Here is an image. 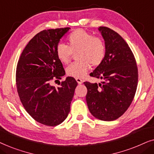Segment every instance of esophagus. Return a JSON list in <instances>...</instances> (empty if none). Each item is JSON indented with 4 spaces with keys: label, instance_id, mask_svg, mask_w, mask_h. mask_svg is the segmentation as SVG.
Instances as JSON below:
<instances>
[{
    "label": "esophagus",
    "instance_id": "obj_1",
    "mask_svg": "<svg viewBox=\"0 0 154 154\" xmlns=\"http://www.w3.org/2000/svg\"><path fill=\"white\" fill-rule=\"evenodd\" d=\"M75 80H76V81H77V83H79V84H82L83 83V81L82 79H79V78H77V79H75Z\"/></svg>",
    "mask_w": 154,
    "mask_h": 154
}]
</instances>
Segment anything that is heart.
Here are the masks:
<instances>
[{"instance_id":"obj_1","label":"heart","mask_w":154,"mask_h":154,"mask_svg":"<svg viewBox=\"0 0 154 154\" xmlns=\"http://www.w3.org/2000/svg\"><path fill=\"white\" fill-rule=\"evenodd\" d=\"M67 45L59 43L56 47V55L62 64L70 62L72 52L78 51L76 58L79 61L66 69L67 75L77 79L83 78L91 68V64L97 66L102 64L106 55L104 42L92 33L76 29L67 37Z\"/></svg>"}]
</instances>
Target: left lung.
Here are the masks:
<instances>
[{"mask_svg": "<svg viewBox=\"0 0 154 154\" xmlns=\"http://www.w3.org/2000/svg\"><path fill=\"white\" fill-rule=\"evenodd\" d=\"M106 45L102 64L90 73L103 81L99 84L85 82L86 102L91 114L104 121L119 119L127 111L135 94L138 70L134 54L119 33L100 26Z\"/></svg>", "mask_w": 154, "mask_h": 154, "instance_id": "1", "label": "left lung"}]
</instances>
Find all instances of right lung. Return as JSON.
Returning <instances> with one entry per match:
<instances>
[{
	"label": "right lung",
	"mask_w": 154,
	"mask_h": 154,
	"mask_svg": "<svg viewBox=\"0 0 154 154\" xmlns=\"http://www.w3.org/2000/svg\"><path fill=\"white\" fill-rule=\"evenodd\" d=\"M70 28L43 30L27 44L18 61L16 84L21 102L35 121L48 126L62 123L70 111L77 82L66 77L55 88L52 81L65 75L56 47Z\"/></svg>",
	"instance_id": "obj_1"
}]
</instances>
